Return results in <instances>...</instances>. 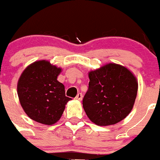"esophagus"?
<instances>
[{"label":"esophagus","mask_w":160,"mask_h":160,"mask_svg":"<svg viewBox=\"0 0 160 160\" xmlns=\"http://www.w3.org/2000/svg\"><path fill=\"white\" fill-rule=\"evenodd\" d=\"M82 98H83V95L81 93H77V95L76 96V99L78 100V101H82Z\"/></svg>","instance_id":"esophagus-1"}]
</instances>
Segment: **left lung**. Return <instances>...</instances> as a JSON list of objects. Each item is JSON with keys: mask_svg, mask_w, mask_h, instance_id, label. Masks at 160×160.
<instances>
[{"mask_svg": "<svg viewBox=\"0 0 160 160\" xmlns=\"http://www.w3.org/2000/svg\"><path fill=\"white\" fill-rule=\"evenodd\" d=\"M89 88L83 107L92 122L100 126L114 125L132 110L138 81L126 67L108 63L89 72Z\"/></svg>", "mask_w": 160, "mask_h": 160, "instance_id": "left-lung-1", "label": "left lung"}]
</instances>
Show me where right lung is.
Segmentation results:
<instances>
[{"label": "right lung", "instance_id": "add662e5", "mask_svg": "<svg viewBox=\"0 0 160 160\" xmlns=\"http://www.w3.org/2000/svg\"><path fill=\"white\" fill-rule=\"evenodd\" d=\"M61 70L49 61L39 60L30 64L22 73L18 82V95L31 119L50 125L61 118L71 100L66 97L64 85L57 80Z\"/></svg>", "mask_w": 160, "mask_h": 160}]
</instances>
